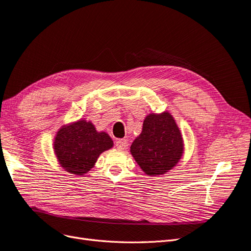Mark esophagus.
Listing matches in <instances>:
<instances>
[{"label": "esophagus", "mask_w": 251, "mask_h": 251, "mask_svg": "<svg viewBox=\"0 0 251 251\" xmlns=\"http://www.w3.org/2000/svg\"><path fill=\"white\" fill-rule=\"evenodd\" d=\"M115 145L116 148L119 150V151H124L126 149L127 146V141L126 139H118L116 142H115Z\"/></svg>", "instance_id": "obj_1"}]
</instances>
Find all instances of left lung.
<instances>
[{"instance_id": "1", "label": "left lung", "mask_w": 251, "mask_h": 251, "mask_svg": "<svg viewBox=\"0 0 251 251\" xmlns=\"http://www.w3.org/2000/svg\"><path fill=\"white\" fill-rule=\"evenodd\" d=\"M129 151L149 176H163L176 166L184 152V140L174 116L168 111L150 113Z\"/></svg>"}]
</instances>
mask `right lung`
I'll return each instance as SVG.
<instances>
[{"mask_svg": "<svg viewBox=\"0 0 251 251\" xmlns=\"http://www.w3.org/2000/svg\"><path fill=\"white\" fill-rule=\"evenodd\" d=\"M113 140L106 132H98L85 119L64 125L54 138V151L65 171L84 176L96 165L100 154L113 148Z\"/></svg>", "mask_w": 251, "mask_h": 251, "instance_id": "add662e5", "label": "right lung"}]
</instances>
